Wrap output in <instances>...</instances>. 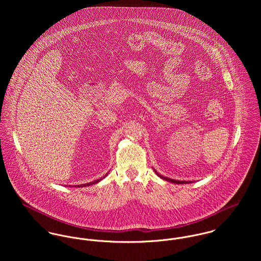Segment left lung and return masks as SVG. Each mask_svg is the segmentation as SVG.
Instances as JSON below:
<instances>
[{"instance_id":"8db88e82","label":"left lung","mask_w":261,"mask_h":261,"mask_svg":"<svg viewBox=\"0 0 261 261\" xmlns=\"http://www.w3.org/2000/svg\"><path fill=\"white\" fill-rule=\"evenodd\" d=\"M155 172V171H154ZM155 174L160 177V178H162V179H164V180H166V181H168V182H172V183H176V184H188V183H190V182H188V181H177V180H172V179H169V178H167V177H164V176H161L160 174H158L156 172H155Z\"/></svg>"}]
</instances>
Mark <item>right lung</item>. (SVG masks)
<instances>
[{
  "mask_svg": "<svg viewBox=\"0 0 261 261\" xmlns=\"http://www.w3.org/2000/svg\"><path fill=\"white\" fill-rule=\"evenodd\" d=\"M107 176V175H106ZM105 176V177H106ZM103 177V178H105ZM100 180H102V179H99V180H96V181H93V182H90V183H86V184H82V185H77V187H86V186H90V185H93V184H96V183H98Z\"/></svg>",
  "mask_w": 261,
  "mask_h": 261,
  "instance_id": "1",
  "label": "right lung"
}]
</instances>
